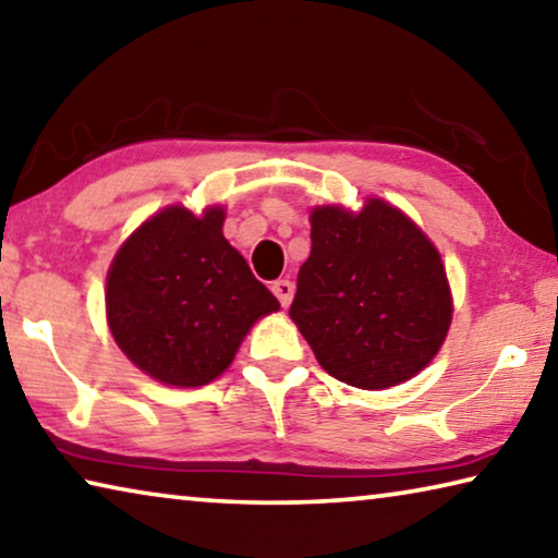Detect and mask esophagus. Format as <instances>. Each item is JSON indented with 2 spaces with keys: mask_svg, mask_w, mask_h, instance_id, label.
Masks as SVG:
<instances>
[{
  "mask_svg": "<svg viewBox=\"0 0 558 558\" xmlns=\"http://www.w3.org/2000/svg\"><path fill=\"white\" fill-rule=\"evenodd\" d=\"M272 292H276V298L280 300V305L288 307L290 302H292V295H295V286H292L290 280L282 278V280L272 282Z\"/></svg>",
  "mask_w": 558,
  "mask_h": 558,
  "instance_id": "1",
  "label": "esophagus"
}]
</instances>
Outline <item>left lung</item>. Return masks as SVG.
<instances>
[{"instance_id": "left-lung-1", "label": "left lung", "mask_w": 558, "mask_h": 558, "mask_svg": "<svg viewBox=\"0 0 558 558\" xmlns=\"http://www.w3.org/2000/svg\"><path fill=\"white\" fill-rule=\"evenodd\" d=\"M313 251L290 317L323 369L356 389H389L426 369L446 342L452 298L440 253L401 209L315 206Z\"/></svg>"}]
</instances>
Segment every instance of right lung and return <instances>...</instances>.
<instances>
[{
  "instance_id": "add662e5",
  "label": "right lung",
  "mask_w": 558,
  "mask_h": 558,
  "mask_svg": "<svg viewBox=\"0 0 558 558\" xmlns=\"http://www.w3.org/2000/svg\"><path fill=\"white\" fill-rule=\"evenodd\" d=\"M221 206L202 216L167 206L112 258L108 327L137 369L169 386L221 376L256 325L280 310L248 263L223 239Z\"/></svg>"
}]
</instances>
